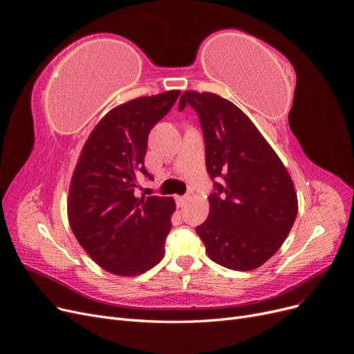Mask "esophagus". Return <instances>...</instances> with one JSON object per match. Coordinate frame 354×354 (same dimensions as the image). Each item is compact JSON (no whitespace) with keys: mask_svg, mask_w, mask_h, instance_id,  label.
<instances>
[{"mask_svg":"<svg viewBox=\"0 0 354 354\" xmlns=\"http://www.w3.org/2000/svg\"><path fill=\"white\" fill-rule=\"evenodd\" d=\"M187 201H189V196H177L176 198V202H177L178 207H183Z\"/></svg>","mask_w":354,"mask_h":354,"instance_id":"1","label":"esophagus"}]
</instances>
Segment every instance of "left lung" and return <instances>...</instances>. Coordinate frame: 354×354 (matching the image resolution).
Wrapping results in <instances>:
<instances>
[{
  "label": "left lung",
  "instance_id": "1",
  "mask_svg": "<svg viewBox=\"0 0 354 354\" xmlns=\"http://www.w3.org/2000/svg\"><path fill=\"white\" fill-rule=\"evenodd\" d=\"M205 142L214 181L208 218L196 227L209 259L232 270H252L281 248L298 212L294 183L279 156L238 106L212 93L185 91Z\"/></svg>",
  "mask_w": 354,
  "mask_h": 354
}]
</instances>
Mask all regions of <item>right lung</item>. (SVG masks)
I'll list each match as a JSON object with an SVG mask.
<instances>
[{"label": "right lung", "instance_id": "1", "mask_svg": "<svg viewBox=\"0 0 354 354\" xmlns=\"http://www.w3.org/2000/svg\"><path fill=\"white\" fill-rule=\"evenodd\" d=\"M178 90L138 97L106 113L85 142L75 167L68 218L80 245L104 270L136 276L164 257L176 202L134 195L145 168L147 137L173 108Z\"/></svg>", "mask_w": 354, "mask_h": 354}]
</instances>
